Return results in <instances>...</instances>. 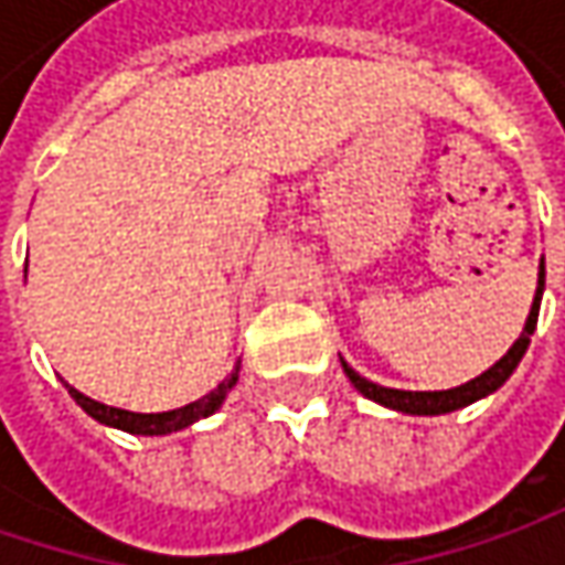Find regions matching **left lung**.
<instances>
[{"mask_svg":"<svg viewBox=\"0 0 565 565\" xmlns=\"http://www.w3.org/2000/svg\"><path fill=\"white\" fill-rule=\"evenodd\" d=\"M541 294H544V258H541V275H537V294H534V303H531V312H527V322L525 329H522V334H519V341H515V344L509 348V354H505L503 360H497L487 373H480L478 380L465 382V385H458V388H446V392H402V388H385V385L363 380V376L354 373L344 360H341V366H344L348 380L354 382L356 392H360L363 398H370V402H380V405L392 407V411H402V414H449V411H458V407L471 405V402H478L483 395L497 392V388L512 376V370H515L519 360L525 356L527 344H531V334H534V326H537Z\"/></svg>","mask_w":565,"mask_h":565,"instance_id":"left-lung-1","label":"left lung"}]
</instances>
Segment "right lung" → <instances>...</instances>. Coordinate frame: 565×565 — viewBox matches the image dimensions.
I'll list each match as a JSON object with an SVG mask.
<instances>
[{
  "label": "right lung",
  "instance_id": "obj_1",
  "mask_svg": "<svg viewBox=\"0 0 565 565\" xmlns=\"http://www.w3.org/2000/svg\"><path fill=\"white\" fill-rule=\"evenodd\" d=\"M236 385V370L227 376V380L221 382L214 392H209L205 398H199V402H192V405L177 407V411H163V414H132V411H122V407H107L100 405V402H90L87 395H82L78 388H72L68 385V395L78 402V405L85 407L87 414L94 417V420H100V424H107V427L116 429H126V433H138V436H163V433H173V429H183L189 424H195V420H202V417H209L214 414L221 402L227 398V392Z\"/></svg>",
  "mask_w": 565,
  "mask_h": 565
}]
</instances>
